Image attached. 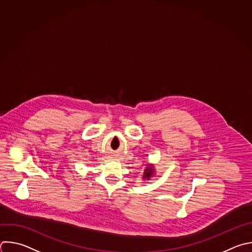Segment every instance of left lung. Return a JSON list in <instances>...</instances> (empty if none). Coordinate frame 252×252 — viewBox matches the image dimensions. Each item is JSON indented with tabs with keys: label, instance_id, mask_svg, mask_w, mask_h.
I'll return each instance as SVG.
<instances>
[{
	"label": "left lung",
	"instance_id": "obj_1",
	"mask_svg": "<svg viewBox=\"0 0 252 252\" xmlns=\"http://www.w3.org/2000/svg\"><path fill=\"white\" fill-rule=\"evenodd\" d=\"M154 174V167L153 165H147L146 168L144 169V172H143V179H146V180H149Z\"/></svg>",
	"mask_w": 252,
	"mask_h": 252
}]
</instances>
